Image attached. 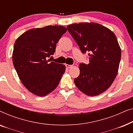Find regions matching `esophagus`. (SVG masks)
I'll use <instances>...</instances> for the list:
<instances>
[{
  "mask_svg": "<svg viewBox=\"0 0 133 133\" xmlns=\"http://www.w3.org/2000/svg\"><path fill=\"white\" fill-rule=\"evenodd\" d=\"M65 66H66L67 68H71V67H72V65L66 64V65H65Z\"/></svg>",
  "mask_w": 133,
  "mask_h": 133,
  "instance_id": "esophagus-1",
  "label": "esophagus"
}]
</instances>
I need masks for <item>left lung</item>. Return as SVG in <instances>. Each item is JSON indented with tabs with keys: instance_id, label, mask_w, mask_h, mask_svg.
Wrapping results in <instances>:
<instances>
[{
	"instance_id": "obj_1",
	"label": "left lung",
	"mask_w": 133,
	"mask_h": 133,
	"mask_svg": "<svg viewBox=\"0 0 133 133\" xmlns=\"http://www.w3.org/2000/svg\"><path fill=\"white\" fill-rule=\"evenodd\" d=\"M68 30L83 54L88 52V64L79 65L76 86L90 96L99 95L111 86L117 76L121 50L114 32L97 23L70 25Z\"/></svg>"
}]
</instances>
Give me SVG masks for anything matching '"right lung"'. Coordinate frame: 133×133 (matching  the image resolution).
<instances>
[{
    "instance_id": "1",
    "label": "right lung",
    "mask_w": 133,
    "mask_h": 133,
    "mask_svg": "<svg viewBox=\"0 0 133 133\" xmlns=\"http://www.w3.org/2000/svg\"><path fill=\"white\" fill-rule=\"evenodd\" d=\"M67 31L62 26H46L27 31L14 45L12 62L19 79L35 95L46 96L59 84L65 66L47 60Z\"/></svg>"
}]
</instances>
